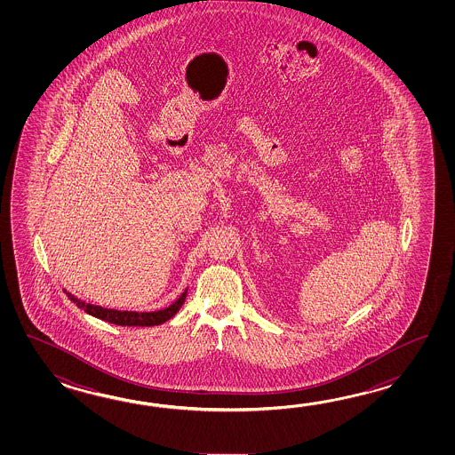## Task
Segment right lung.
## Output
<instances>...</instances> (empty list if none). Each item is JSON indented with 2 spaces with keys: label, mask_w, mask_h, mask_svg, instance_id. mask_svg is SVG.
<instances>
[{
  "label": "right lung",
  "mask_w": 455,
  "mask_h": 455,
  "mask_svg": "<svg viewBox=\"0 0 455 455\" xmlns=\"http://www.w3.org/2000/svg\"><path fill=\"white\" fill-rule=\"evenodd\" d=\"M185 296H187V291L167 309L157 310V312H122V310L104 309L100 306L87 304L84 300H79L75 296L68 294L69 299L73 300L79 309L94 315L97 319L106 320V322L122 325V327H153V325L164 323L167 320L172 319L177 314V310L182 307Z\"/></svg>",
  "instance_id": "obj_1"
}]
</instances>
